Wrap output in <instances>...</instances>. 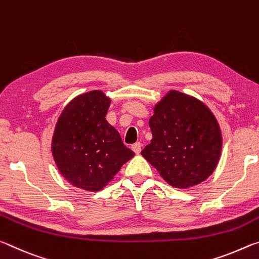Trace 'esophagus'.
Instances as JSON below:
<instances>
[{"label":"esophagus","instance_id":"obj_1","mask_svg":"<svg viewBox=\"0 0 259 259\" xmlns=\"http://www.w3.org/2000/svg\"><path fill=\"white\" fill-rule=\"evenodd\" d=\"M131 148H133V151L136 153V154H139L140 151H142V144H140L139 142L133 144V146H131Z\"/></svg>","mask_w":259,"mask_h":259}]
</instances>
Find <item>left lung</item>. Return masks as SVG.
Returning a JSON list of instances; mask_svg holds the SVG:
<instances>
[{"instance_id":"obj_1","label":"left lung","mask_w":259,"mask_h":259,"mask_svg":"<svg viewBox=\"0 0 259 259\" xmlns=\"http://www.w3.org/2000/svg\"><path fill=\"white\" fill-rule=\"evenodd\" d=\"M153 138L142 155L177 188L194 186L216 168L222 134L213 114L200 100L169 91L150 119Z\"/></svg>"}]
</instances>
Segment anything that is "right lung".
<instances>
[{"mask_svg":"<svg viewBox=\"0 0 259 259\" xmlns=\"http://www.w3.org/2000/svg\"><path fill=\"white\" fill-rule=\"evenodd\" d=\"M109 104L103 91H90L74 98L57 122L52 155L60 174L78 188L103 190L135 155L105 119Z\"/></svg>","mask_w":259,"mask_h":259,"instance_id":"right-lung-1","label":"right lung"}]
</instances>
